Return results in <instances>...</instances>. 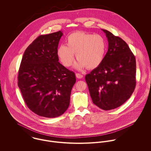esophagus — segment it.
<instances>
[{
	"label": "esophagus",
	"mask_w": 151,
	"mask_h": 151,
	"mask_svg": "<svg viewBox=\"0 0 151 151\" xmlns=\"http://www.w3.org/2000/svg\"><path fill=\"white\" fill-rule=\"evenodd\" d=\"M76 77H77V78H82L83 77V75H81V74H79V73H76Z\"/></svg>",
	"instance_id": "esophagus-1"
}]
</instances>
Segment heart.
<instances>
[{
    "label": "heart",
    "mask_w": 151,
    "mask_h": 151,
    "mask_svg": "<svg viewBox=\"0 0 151 151\" xmlns=\"http://www.w3.org/2000/svg\"><path fill=\"white\" fill-rule=\"evenodd\" d=\"M106 52L105 38L99 34L78 31L71 34L66 40V45H60L57 55L66 67H70L77 59L74 68L82 70L87 67L92 70L102 64Z\"/></svg>",
    "instance_id": "obj_1"
}]
</instances>
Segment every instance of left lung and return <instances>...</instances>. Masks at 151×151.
Instances as JSON below:
<instances>
[{
  "mask_svg": "<svg viewBox=\"0 0 151 151\" xmlns=\"http://www.w3.org/2000/svg\"><path fill=\"white\" fill-rule=\"evenodd\" d=\"M108 50L98 67L86 76L93 103L105 110L118 108L133 93L135 85L136 62L126 42L105 29Z\"/></svg>",
  "mask_w": 151,
  "mask_h": 151,
  "instance_id": "8db88e82",
  "label": "left lung"
}]
</instances>
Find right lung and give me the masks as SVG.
Masks as SVG:
<instances>
[{
  "label": "right lung",
  "instance_id": "obj_1",
  "mask_svg": "<svg viewBox=\"0 0 151 151\" xmlns=\"http://www.w3.org/2000/svg\"><path fill=\"white\" fill-rule=\"evenodd\" d=\"M61 31L40 35L24 52L18 75V86L32 111L47 118L63 114L68 108L74 72L59 62L57 50Z\"/></svg>",
  "mask_w": 151,
  "mask_h": 151
}]
</instances>
